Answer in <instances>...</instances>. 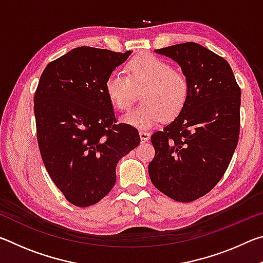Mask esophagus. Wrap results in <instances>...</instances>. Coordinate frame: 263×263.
Listing matches in <instances>:
<instances>
[{"label": "esophagus", "mask_w": 263, "mask_h": 263, "mask_svg": "<svg viewBox=\"0 0 263 263\" xmlns=\"http://www.w3.org/2000/svg\"><path fill=\"white\" fill-rule=\"evenodd\" d=\"M139 136H140V140L141 142H145V141H148L149 138H151V135L148 132L146 131H140L139 132Z\"/></svg>", "instance_id": "34e87169"}]
</instances>
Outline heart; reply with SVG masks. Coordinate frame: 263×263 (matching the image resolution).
<instances>
[{"instance_id": "b5f03b06", "label": "heart", "mask_w": 263, "mask_h": 263, "mask_svg": "<svg viewBox=\"0 0 263 263\" xmlns=\"http://www.w3.org/2000/svg\"><path fill=\"white\" fill-rule=\"evenodd\" d=\"M127 78L119 72L109 74L104 91L110 103L119 111L130 108L136 90H141L142 105L124 115L122 122L145 131L164 118L173 121L183 111L189 97V82L172 65L152 54H141L126 66Z\"/></svg>"}]
</instances>
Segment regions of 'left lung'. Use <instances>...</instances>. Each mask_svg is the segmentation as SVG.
I'll return each mask as SVG.
<instances>
[{
	"label": "left lung",
	"instance_id": "obj_1",
	"mask_svg": "<svg viewBox=\"0 0 263 263\" xmlns=\"http://www.w3.org/2000/svg\"><path fill=\"white\" fill-rule=\"evenodd\" d=\"M154 52L180 66L190 90L183 111L151 137L149 179L168 197L191 202L208 194L229 167L239 139L241 91L229 62L199 44Z\"/></svg>",
	"mask_w": 263,
	"mask_h": 263
}]
</instances>
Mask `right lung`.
<instances>
[{"mask_svg":"<svg viewBox=\"0 0 263 263\" xmlns=\"http://www.w3.org/2000/svg\"><path fill=\"white\" fill-rule=\"evenodd\" d=\"M132 51L77 47L50 62L34 94L43 162L66 199L89 206L110 193L116 166L140 142L137 128L116 124L104 82Z\"/></svg>","mask_w":263,"mask_h":263,"instance_id":"obj_1","label":"right lung"}]
</instances>
